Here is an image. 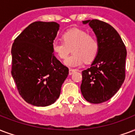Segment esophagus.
<instances>
[{
    "label": "esophagus",
    "mask_w": 135,
    "mask_h": 135,
    "mask_svg": "<svg viewBox=\"0 0 135 135\" xmlns=\"http://www.w3.org/2000/svg\"><path fill=\"white\" fill-rule=\"evenodd\" d=\"M76 69H70L69 73L70 75H71L72 74H74V72H76Z\"/></svg>",
    "instance_id": "obj_1"
}]
</instances>
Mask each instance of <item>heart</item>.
Returning a JSON list of instances; mask_svg holds the SVG:
<instances>
[{
  "mask_svg": "<svg viewBox=\"0 0 135 135\" xmlns=\"http://www.w3.org/2000/svg\"><path fill=\"white\" fill-rule=\"evenodd\" d=\"M62 41L54 42L52 51L59 59L66 60L72 49L74 53L65 61L68 66H78L84 63L95 60L99 52V42L97 38L81 29L74 28L64 32Z\"/></svg>",
  "mask_w": 135,
  "mask_h": 135,
  "instance_id": "heart-1",
  "label": "heart"
}]
</instances>
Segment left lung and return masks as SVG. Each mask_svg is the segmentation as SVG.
Masks as SVG:
<instances>
[{
    "instance_id": "1",
    "label": "left lung",
    "mask_w": 135,
    "mask_h": 135,
    "mask_svg": "<svg viewBox=\"0 0 135 135\" xmlns=\"http://www.w3.org/2000/svg\"><path fill=\"white\" fill-rule=\"evenodd\" d=\"M89 23L99 42V52L91 66L82 71L81 90L91 103H101L118 92L125 79L127 50L117 31L106 22L94 19Z\"/></svg>"
}]
</instances>
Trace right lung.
<instances>
[{
    "mask_svg": "<svg viewBox=\"0 0 135 135\" xmlns=\"http://www.w3.org/2000/svg\"><path fill=\"white\" fill-rule=\"evenodd\" d=\"M59 25L32 22L14 40L11 49V74L19 94L30 104L45 107L59 97L69 68L52 51Z\"/></svg>",
    "mask_w": 135,
    "mask_h": 135,
    "instance_id": "add662e5",
    "label": "right lung"
}]
</instances>
